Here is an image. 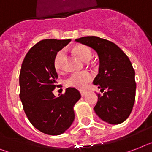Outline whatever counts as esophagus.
Here are the masks:
<instances>
[{"instance_id":"34e87169","label":"esophagus","mask_w":152,"mask_h":152,"mask_svg":"<svg viewBox=\"0 0 152 152\" xmlns=\"http://www.w3.org/2000/svg\"><path fill=\"white\" fill-rule=\"evenodd\" d=\"M86 94H87V91H81V96H85Z\"/></svg>"}]
</instances>
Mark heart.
Masks as SVG:
<instances>
[{
  "label": "heart",
  "mask_w": 152,
  "mask_h": 152,
  "mask_svg": "<svg viewBox=\"0 0 152 152\" xmlns=\"http://www.w3.org/2000/svg\"><path fill=\"white\" fill-rule=\"evenodd\" d=\"M74 51L80 58L85 62H88L91 57V53L90 49L84 45H79L75 46ZM65 57V50H61L56 53L55 55L53 65L57 71H60L63 68V62ZM92 76L88 71L81 72V73H74L70 75L65 81V85L67 87H71L79 90H83L86 88L88 85L91 81Z\"/></svg>",
  "instance_id": "b5f03b06"
}]
</instances>
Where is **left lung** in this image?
I'll list each match as a JSON object with an SVG mask.
<instances>
[{
    "label": "left lung",
    "mask_w": 152,
    "mask_h": 152,
    "mask_svg": "<svg viewBox=\"0 0 152 152\" xmlns=\"http://www.w3.org/2000/svg\"><path fill=\"white\" fill-rule=\"evenodd\" d=\"M75 41L93 49L99 59V74L93 81L98 94L94 110L101 120L119 124L128 118L135 101V71L128 56L115 43L97 36H85Z\"/></svg>",
    "instance_id": "obj_1"
}]
</instances>
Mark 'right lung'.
Returning a JSON list of instances; mask_svg holds the SVG:
<instances>
[{
  "mask_svg": "<svg viewBox=\"0 0 152 152\" xmlns=\"http://www.w3.org/2000/svg\"><path fill=\"white\" fill-rule=\"evenodd\" d=\"M71 39H43L26 55L19 75L20 99L30 123L49 135L64 133L75 120L74 106L81 94L75 88H66L56 97L53 93L58 75L53 65L56 53Z\"/></svg>",
  "mask_w": 152,
  "mask_h": 152,
  "instance_id": "right-lung-1",
  "label": "right lung"
}]
</instances>
